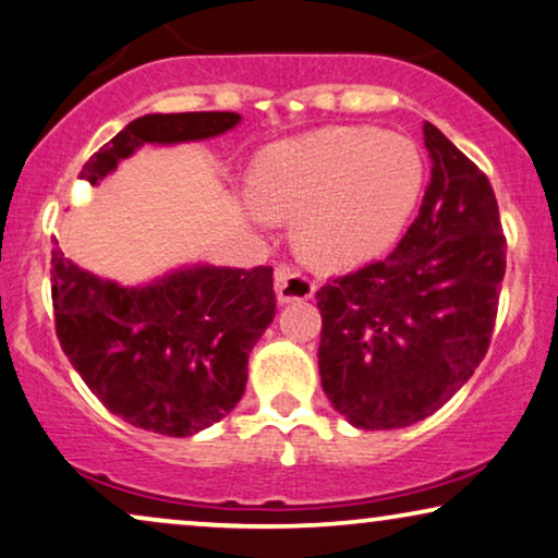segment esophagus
Masks as SVG:
<instances>
[{
	"mask_svg": "<svg viewBox=\"0 0 558 558\" xmlns=\"http://www.w3.org/2000/svg\"><path fill=\"white\" fill-rule=\"evenodd\" d=\"M316 283L306 278L301 270H295L291 265H278L275 267V293H278L280 303L291 301H306L314 295Z\"/></svg>",
	"mask_w": 558,
	"mask_h": 558,
	"instance_id": "34e87169",
	"label": "esophagus"
}]
</instances>
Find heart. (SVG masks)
Segmentation results:
<instances>
[{
  "label": "heart",
  "instance_id": "obj_1",
  "mask_svg": "<svg viewBox=\"0 0 558 558\" xmlns=\"http://www.w3.org/2000/svg\"><path fill=\"white\" fill-rule=\"evenodd\" d=\"M423 162L411 140L373 128H329L267 145L250 175L267 217L299 219L311 263L352 267L380 255L411 217Z\"/></svg>",
  "mask_w": 558,
  "mask_h": 558
}]
</instances>
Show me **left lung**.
Returning a JSON list of instances; mask_svg holds the SVG:
<instances>
[{
    "label": "left lung",
    "mask_w": 558,
    "mask_h": 558,
    "mask_svg": "<svg viewBox=\"0 0 558 558\" xmlns=\"http://www.w3.org/2000/svg\"><path fill=\"white\" fill-rule=\"evenodd\" d=\"M430 181L385 259L316 293L318 373L356 428H403L436 413L485 360L505 278V234L487 175L423 124Z\"/></svg>",
    "instance_id": "8db88e82"
}]
</instances>
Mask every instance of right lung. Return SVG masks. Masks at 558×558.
<instances>
[{"label":"right lung","instance_id":"1","mask_svg":"<svg viewBox=\"0 0 558 558\" xmlns=\"http://www.w3.org/2000/svg\"><path fill=\"white\" fill-rule=\"evenodd\" d=\"M234 111L145 114L86 160L96 185L145 143L225 135ZM56 333L88 390L132 426L193 436L225 418L247 385V360L275 316L272 267L191 265L124 288L81 270L61 250L50 259Z\"/></svg>","mask_w":558,"mask_h":558}]
</instances>
